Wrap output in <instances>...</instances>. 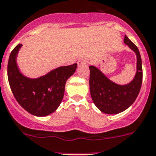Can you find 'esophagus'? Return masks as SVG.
I'll return each instance as SVG.
<instances>
[{
	"label": "esophagus",
	"mask_w": 156,
	"mask_h": 156,
	"mask_svg": "<svg viewBox=\"0 0 156 156\" xmlns=\"http://www.w3.org/2000/svg\"><path fill=\"white\" fill-rule=\"evenodd\" d=\"M86 60L84 59V58H81V59H79L77 61V64L78 66H82V65H85L86 64Z\"/></svg>",
	"instance_id": "esophagus-1"
}]
</instances>
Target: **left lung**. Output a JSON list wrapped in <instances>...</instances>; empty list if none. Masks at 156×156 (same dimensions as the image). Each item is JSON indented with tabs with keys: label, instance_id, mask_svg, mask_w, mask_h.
Returning <instances> with one entry per match:
<instances>
[{
	"label": "left lung",
	"instance_id": "8db88e82",
	"mask_svg": "<svg viewBox=\"0 0 156 156\" xmlns=\"http://www.w3.org/2000/svg\"><path fill=\"white\" fill-rule=\"evenodd\" d=\"M124 43L136 56V71L133 79L124 85H120L108 79L98 67L89 66V90L95 105L101 112L116 115L128 108L139 95L143 81L142 60L139 49L124 35Z\"/></svg>",
	"mask_w": 156,
	"mask_h": 156
}]
</instances>
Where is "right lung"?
<instances>
[{
  "label": "right lung",
  "instance_id": "obj_1",
  "mask_svg": "<svg viewBox=\"0 0 156 156\" xmlns=\"http://www.w3.org/2000/svg\"><path fill=\"white\" fill-rule=\"evenodd\" d=\"M23 44L10 53L7 76L12 92L26 112L37 117H45L58 109L62 101L67 80L76 71L77 64L59 67L38 78H30L21 73L17 55Z\"/></svg>",
  "mask_w": 156,
  "mask_h": 156
}]
</instances>
